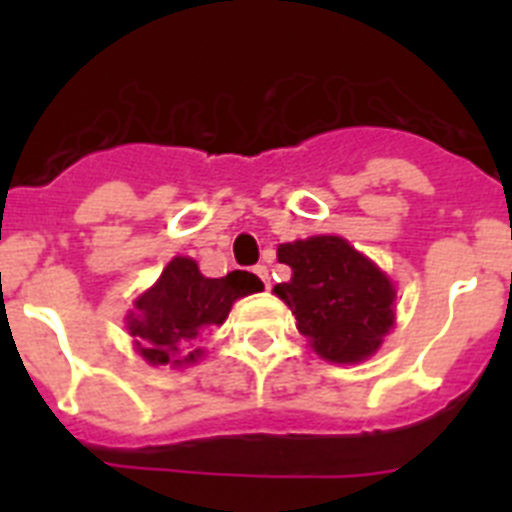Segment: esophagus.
<instances>
[{"mask_svg": "<svg viewBox=\"0 0 512 512\" xmlns=\"http://www.w3.org/2000/svg\"><path fill=\"white\" fill-rule=\"evenodd\" d=\"M253 271H256V277H259L261 282H264V287L269 289V287H271V282H269V269H266V266H256V269H253Z\"/></svg>", "mask_w": 512, "mask_h": 512, "instance_id": "1", "label": "esophagus"}]
</instances>
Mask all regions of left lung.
Masks as SVG:
<instances>
[{
    "mask_svg": "<svg viewBox=\"0 0 512 512\" xmlns=\"http://www.w3.org/2000/svg\"><path fill=\"white\" fill-rule=\"evenodd\" d=\"M279 264L292 279L274 287L297 318L312 351L333 364H359L377 354L395 325V287L364 253L338 235L282 243Z\"/></svg>",
    "mask_w": 512,
    "mask_h": 512,
    "instance_id": "left-lung-1",
    "label": "left lung"
}]
</instances>
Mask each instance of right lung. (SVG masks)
Listing matches in <instances>:
<instances>
[{"instance_id":"obj_1","label":"right lung","mask_w":512,"mask_h":512,"mask_svg":"<svg viewBox=\"0 0 512 512\" xmlns=\"http://www.w3.org/2000/svg\"><path fill=\"white\" fill-rule=\"evenodd\" d=\"M256 274L230 271L220 279L205 277L197 261L174 256L158 282L135 297L128 312V330L135 351L148 364H194L202 351L207 330L223 325L238 297L261 292Z\"/></svg>"}]
</instances>
